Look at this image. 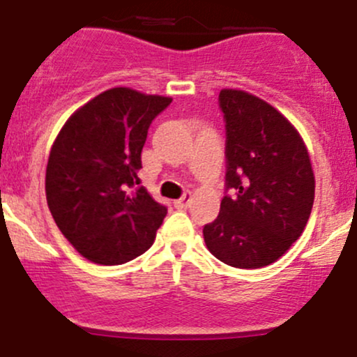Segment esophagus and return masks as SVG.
I'll return each mask as SVG.
<instances>
[{
    "mask_svg": "<svg viewBox=\"0 0 357 357\" xmlns=\"http://www.w3.org/2000/svg\"><path fill=\"white\" fill-rule=\"evenodd\" d=\"M190 202H192V194H190V192H185L183 197H179L178 201H174V206L178 209H186L190 206Z\"/></svg>",
    "mask_w": 357,
    "mask_h": 357,
    "instance_id": "obj_1",
    "label": "esophagus"
}]
</instances>
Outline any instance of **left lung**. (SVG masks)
<instances>
[{
  "mask_svg": "<svg viewBox=\"0 0 357 357\" xmlns=\"http://www.w3.org/2000/svg\"><path fill=\"white\" fill-rule=\"evenodd\" d=\"M227 190L215 222L204 227L208 250L225 264H273L303 234L315 197V176L298 130L273 105L243 89H222Z\"/></svg>",
  "mask_w": 357,
  "mask_h": 357,
  "instance_id": "8db88e82",
  "label": "left lung"
}]
</instances>
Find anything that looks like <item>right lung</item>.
Listing matches in <instances>:
<instances>
[{"label": "right lung", "mask_w": 357, "mask_h": 357, "mask_svg": "<svg viewBox=\"0 0 357 357\" xmlns=\"http://www.w3.org/2000/svg\"><path fill=\"white\" fill-rule=\"evenodd\" d=\"M171 96L132 88L100 93L73 112L49 153L45 195L56 225L95 264L118 266L153 245L167 208L139 186L153 119Z\"/></svg>", "instance_id": "right-lung-1"}]
</instances>
